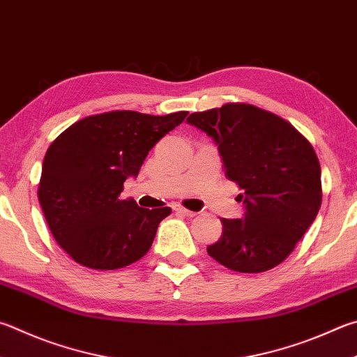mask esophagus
I'll return each mask as SVG.
<instances>
[{"instance_id":"esophagus-1","label":"esophagus","mask_w":357,"mask_h":357,"mask_svg":"<svg viewBox=\"0 0 357 357\" xmlns=\"http://www.w3.org/2000/svg\"><path fill=\"white\" fill-rule=\"evenodd\" d=\"M173 209H174V212L183 213V215H185V217H193V215H195V212L189 211V209H184V207H181V206H174Z\"/></svg>"}]
</instances>
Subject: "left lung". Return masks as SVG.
Masks as SVG:
<instances>
[{
  "label": "left lung",
  "instance_id": "obj_1",
  "mask_svg": "<svg viewBox=\"0 0 357 357\" xmlns=\"http://www.w3.org/2000/svg\"><path fill=\"white\" fill-rule=\"evenodd\" d=\"M187 121L215 142L226 176L243 190V218H222L223 234L207 255L241 273L286 261L321 204L312 145L281 116L245 102L193 112Z\"/></svg>",
  "mask_w": 357,
  "mask_h": 357
}]
</instances>
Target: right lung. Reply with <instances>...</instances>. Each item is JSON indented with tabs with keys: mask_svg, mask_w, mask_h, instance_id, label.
<instances>
[{
	"mask_svg": "<svg viewBox=\"0 0 357 357\" xmlns=\"http://www.w3.org/2000/svg\"><path fill=\"white\" fill-rule=\"evenodd\" d=\"M187 114L90 115L50 145L37 195L51 234L75 262L115 270L137 262L151 248L172 209H145L120 193L129 176L137 178L148 151Z\"/></svg>",
	"mask_w": 357,
	"mask_h": 357,
	"instance_id": "right-lung-1",
	"label": "right lung"
}]
</instances>
